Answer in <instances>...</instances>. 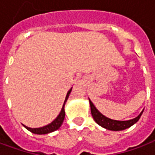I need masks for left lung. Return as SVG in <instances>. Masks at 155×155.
<instances>
[{
    "label": "left lung",
    "instance_id": "1",
    "mask_svg": "<svg viewBox=\"0 0 155 155\" xmlns=\"http://www.w3.org/2000/svg\"><path fill=\"white\" fill-rule=\"evenodd\" d=\"M90 106H91V116L93 117V119L97 123L98 125L102 126L103 128H106L107 130H125V129L130 127L131 125H133L135 123H136L139 120V119L140 118L141 115L143 113L144 110L141 111V113L135 117L134 119L130 120H111L107 118L105 116H103L102 114L100 113L98 110L95 107V106L92 104L90 100Z\"/></svg>",
    "mask_w": 155,
    "mask_h": 155
}]
</instances>
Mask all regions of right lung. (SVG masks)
Returning <instances> with one entry per match:
<instances>
[{
    "mask_svg": "<svg viewBox=\"0 0 155 155\" xmlns=\"http://www.w3.org/2000/svg\"><path fill=\"white\" fill-rule=\"evenodd\" d=\"M72 91V88L70 89L68 92L67 93L66 98H65V101H64V106L62 107V110H61L60 113L59 115L58 116V117L56 119L54 120L53 122H51L50 124H48V125H45L44 127H40V128H30V127H27L25 125H24L25 128L28 130H30V132H32L34 134H37V135H45V134H48V133H50V132H53L54 130H56L58 129L61 126V125L63 124V121H64V117H65V110H64V106H65V103H66L67 100H68V98L69 97L70 92Z\"/></svg>",
    "mask_w": 155,
    "mask_h": 155,
    "instance_id": "obj_1",
    "label": "right lung"
}]
</instances>
